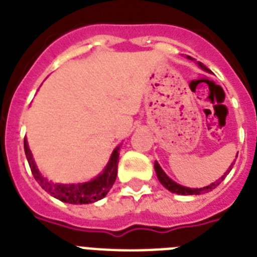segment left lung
<instances>
[{
    "mask_svg": "<svg viewBox=\"0 0 257 257\" xmlns=\"http://www.w3.org/2000/svg\"><path fill=\"white\" fill-rule=\"evenodd\" d=\"M189 60H192L191 57H188ZM199 64V66L201 68V69L204 70H207V66L204 65V64H201V62H197ZM237 157V156H236ZM235 164V163H233ZM233 164H231V167L228 168V171L224 173V176H221V179H219L217 181H215V183H212L211 185H207V187H204V188H188V187H183V185H180V184L175 183L173 180L169 179L168 176H167V173H165L163 169H161V167L159 165V163H155V171H156V175H157V179H159V181H160L163 185H164L168 191H171L172 193H177V195H184V196H187V195H201V193H207V192L212 191V189H215L217 185H219L221 181L224 180V177L231 172L232 167H233Z\"/></svg>",
    "mask_w": 257,
    "mask_h": 257,
    "instance_id": "left-lung-1",
    "label": "left lung"
}]
</instances>
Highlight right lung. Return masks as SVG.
Returning a JSON list of instances; mask_svg holds the SVG:
<instances>
[{
  "instance_id": "1",
  "label": "right lung",
  "mask_w": 257,
  "mask_h": 257,
  "mask_svg": "<svg viewBox=\"0 0 257 257\" xmlns=\"http://www.w3.org/2000/svg\"><path fill=\"white\" fill-rule=\"evenodd\" d=\"M24 149H25L26 159H28L30 171L33 173L34 179L37 180L38 184L42 187V189H45L48 193H50L56 199L61 200L64 203L90 204L94 203V201H98V200L106 196L109 189L112 188V185L116 181L120 145L113 151L112 156H110L108 161V165L105 167L102 173L97 176L96 179L90 180L88 183L69 184V185L50 183L40 173V171L36 167V163L33 160V156H32V152H30L26 139H24Z\"/></svg>"
}]
</instances>
